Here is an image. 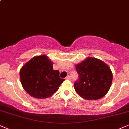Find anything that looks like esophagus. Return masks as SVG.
<instances>
[{"mask_svg": "<svg viewBox=\"0 0 129 129\" xmlns=\"http://www.w3.org/2000/svg\"><path fill=\"white\" fill-rule=\"evenodd\" d=\"M66 79H67V80H71V78L70 76H67V77H66Z\"/></svg>", "mask_w": 129, "mask_h": 129, "instance_id": "34e87169", "label": "esophagus"}]
</instances>
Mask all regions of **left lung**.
Here are the masks:
<instances>
[{
  "label": "left lung",
  "mask_w": 129,
  "mask_h": 129,
  "mask_svg": "<svg viewBox=\"0 0 129 129\" xmlns=\"http://www.w3.org/2000/svg\"><path fill=\"white\" fill-rule=\"evenodd\" d=\"M79 80L74 83V89L86 100H98L108 93L113 75L106 63L99 59L88 57L76 65Z\"/></svg>",
  "instance_id": "8db88e82"
}]
</instances>
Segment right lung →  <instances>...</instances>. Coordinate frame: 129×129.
I'll return each mask as SVG.
<instances>
[{"mask_svg":"<svg viewBox=\"0 0 129 129\" xmlns=\"http://www.w3.org/2000/svg\"><path fill=\"white\" fill-rule=\"evenodd\" d=\"M52 61L46 55L36 56L23 66L20 71L23 88L32 97L46 99L58 91L64 79L59 71L53 69Z\"/></svg>","mask_w":129,"mask_h":129,"instance_id":"add662e5","label":"right lung"}]
</instances>
